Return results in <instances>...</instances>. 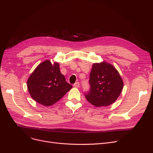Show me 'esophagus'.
Returning a JSON list of instances; mask_svg holds the SVG:
<instances>
[{"label": "esophagus", "mask_w": 153, "mask_h": 153, "mask_svg": "<svg viewBox=\"0 0 153 153\" xmlns=\"http://www.w3.org/2000/svg\"><path fill=\"white\" fill-rule=\"evenodd\" d=\"M73 86L75 87H78L80 86V83L78 82H76V83H75V84H74Z\"/></svg>", "instance_id": "34e87169"}]
</instances>
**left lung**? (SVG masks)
Instances as JSON below:
<instances>
[{
    "label": "left lung",
    "instance_id": "obj_1",
    "mask_svg": "<svg viewBox=\"0 0 153 153\" xmlns=\"http://www.w3.org/2000/svg\"><path fill=\"white\" fill-rule=\"evenodd\" d=\"M90 89L84 93L90 103L97 107L112 104L123 88V82L117 69L106 62L95 63L89 76Z\"/></svg>",
    "mask_w": 153,
    "mask_h": 153
}]
</instances>
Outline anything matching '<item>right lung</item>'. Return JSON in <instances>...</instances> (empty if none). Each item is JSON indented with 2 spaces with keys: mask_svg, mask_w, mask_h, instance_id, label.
<instances>
[{
  "mask_svg": "<svg viewBox=\"0 0 153 153\" xmlns=\"http://www.w3.org/2000/svg\"><path fill=\"white\" fill-rule=\"evenodd\" d=\"M72 85L60 71L59 64L50 61L41 63L27 80V88L32 98L38 103L51 106L61 100Z\"/></svg>",
  "mask_w": 153,
  "mask_h": 153,
  "instance_id": "1",
  "label": "right lung"
}]
</instances>
